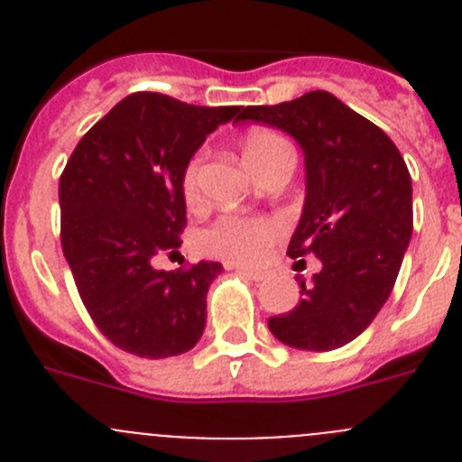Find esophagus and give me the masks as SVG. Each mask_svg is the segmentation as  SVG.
Returning a JSON list of instances; mask_svg holds the SVG:
<instances>
[{
  "instance_id": "1",
  "label": "esophagus",
  "mask_w": 462,
  "mask_h": 462,
  "mask_svg": "<svg viewBox=\"0 0 462 462\" xmlns=\"http://www.w3.org/2000/svg\"><path fill=\"white\" fill-rule=\"evenodd\" d=\"M236 271H238L240 275L250 277V280H254V282L266 280V273H263V271H254V268H236Z\"/></svg>"
}]
</instances>
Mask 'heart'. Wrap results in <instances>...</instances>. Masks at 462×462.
I'll return each mask as SVG.
<instances>
[{"label": "heart", "instance_id": "obj_1", "mask_svg": "<svg viewBox=\"0 0 462 462\" xmlns=\"http://www.w3.org/2000/svg\"><path fill=\"white\" fill-rule=\"evenodd\" d=\"M287 157H293V150L287 138L280 134L271 129H252L245 134L243 159L254 175ZM182 196L189 206L199 201V157L191 159L182 173ZM277 234H280V224L275 219L245 217L226 212L199 234V247L215 259L252 266L263 261Z\"/></svg>", "mask_w": 462, "mask_h": 462}]
</instances>
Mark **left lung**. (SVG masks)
<instances>
[{"instance_id": "left-lung-1", "label": "left lung", "mask_w": 462, "mask_h": 462, "mask_svg": "<svg viewBox=\"0 0 462 462\" xmlns=\"http://www.w3.org/2000/svg\"><path fill=\"white\" fill-rule=\"evenodd\" d=\"M236 120L263 122L305 154L303 215L289 256L312 252L321 271L300 280V303L268 319L280 342L330 352L373 324L411 240V178L386 134L317 89L277 106H247Z\"/></svg>"}]
</instances>
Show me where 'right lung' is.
Wrapping results in <instances>:
<instances>
[{
	"label": "right lung",
	"mask_w": 462,
	"mask_h": 462,
	"mask_svg": "<svg viewBox=\"0 0 462 462\" xmlns=\"http://www.w3.org/2000/svg\"><path fill=\"white\" fill-rule=\"evenodd\" d=\"M243 106H191L136 92L80 138L60 178L62 250L97 328L125 352H189L206 328L217 261L157 271L187 224L182 173L208 134Z\"/></svg>",
	"instance_id": "add662e5"
}]
</instances>
